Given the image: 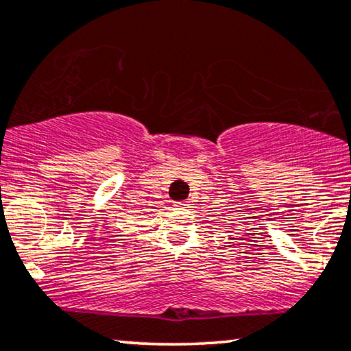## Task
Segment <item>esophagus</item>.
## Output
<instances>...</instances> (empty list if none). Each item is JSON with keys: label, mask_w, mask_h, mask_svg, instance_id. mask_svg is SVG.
I'll list each match as a JSON object with an SVG mask.
<instances>
[{"label": "esophagus", "mask_w": 351, "mask_h": 351, "mask_svg": "<svg viewBox=\"0 0 351 351\" xmlns=\"http://www.w3.org/2000/svg\"><path fill=\"white\" fill-rule=\"evenodd\" d=\"M176 205H178V207H186V205H188V202H178Z\"/></svg>", "instance_id": "obj_1"}]
</instances>
